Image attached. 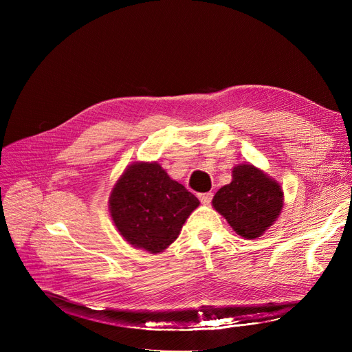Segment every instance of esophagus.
<instances>
[{
  "instance_id": "34e87169",
  "label": "esophagus",
  "mask_w": 352,
  "mask_h": 352,
  "mask_svg": "<svg viewBox=\"0 0 352 352\" xmlns=\"http://www.w3.org/2000/svg\"><path fill=\"white\" fill-rule=\"evenodd\" d=\"M198 198H199V201L202 202V204H204V206H208L210 202H211V199H212V194H211V192L199 194V195H198Z\"/></svg>"
}]
</instances>
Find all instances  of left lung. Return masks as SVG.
<instances>
[{"label":"left lung","instance_id":"obj_1","mask_svg":"<svg viewBox=\"0 0 352 352\" xmlns=\"http://www.w3.org/2000/svg\"><path fill=\"white\" fill-rule=\"evenodd\" d=\"M232 173V182L217 190L212 207L238 235L255 239L278 219L283 192L278 182L252 164L236 166Z\"/></svg>","mask_w":352,"mask_h":352}]
</instances>
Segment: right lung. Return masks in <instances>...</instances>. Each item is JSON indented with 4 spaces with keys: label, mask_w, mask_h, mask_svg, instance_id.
Masks as SVG:
<instances>
[{
    "label": "right lung",
    "mask_w": 352,
    "mask_h": 352,
    "mask_svg": "<svg viewBox=\"0 0 352 352\" xmlns=\"http://www.w3.org/2000/svg\"><path fill=\"white\" fill-rule=\"evenodd\" d=\"M198 206V198L157 163L127 167L110 197V212L120 235L133 247L153 254L175 242Z\"/></svg>",
    "instance_id": "obj_1"
}]
</instances>
